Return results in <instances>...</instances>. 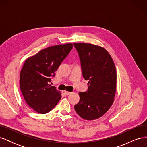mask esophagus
Returning <instances> with one entry per match:
<instances>
[{
  "label": "esophagus",
  "instance_id": "obj_1",
  "mask_svg": "<svg viewBox=\"0 0 147 147\" xmlns=\"http://www.w3.org/2000/svg\"><path fill=\"white\" fill-rule=\"evenodd\" d=\"M71 93H72V92H69V91H64V94L66 95V96H68V95L70 94Z\"/></svg>",
  "mask_w": 147,
  "mask_h": 147
}]
</instances>
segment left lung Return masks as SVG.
<instances>
[{
  "instance_id": "8db88e82",
  "label": "left lung",
  "mask_w": 147,
  "mask_h": 147,
  "mask_svg": "<svg viewBox=\"0 0 147 147\" xmlns=\"http://www.w3.org/2000/svg\"><path fill=\"white\" fill-rule=\"evenodd\" d=\"M81 61L83 78L88 80V91L79 92L74 108L86 120H94L107 112L114 102L117 72L114 62L103 47L91 43H75Z\"/></svg>"
}]
</instances>
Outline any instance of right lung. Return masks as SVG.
Listing matches in <instances>:
<instances>
[{"label":"right lung","instance_id":"right-lung-1","mask_svg":"<svg viewBox=\"0 0 147 147\" xmlns=\"http://www.w3.org/2000/svg\"><path fill=\"white\" fill-rule=\"evenodd\" d=\"M72 48V43L51 46L25 61L20 72V89L26 103L36 112H50L61 99V92L49 82Z\"/></svg>","mask_w":147,"mask_h":147}]
</instances>
